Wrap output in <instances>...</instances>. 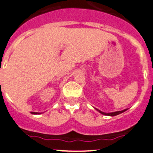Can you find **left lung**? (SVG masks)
<instances>
[{
	"mask_svg": "<svg viewBox=\"0 0 153 153\" xmlns=\"http://www.w3.org/2000/svg\"><path fill=\"white\" fill-rule=\"evenodd\" d=\"M97 110L98 111H99L100 113H101L102 114H104V115H108V116H115V115H117V114H121V113L124 112V111H126V110L128 109V108H126V109L123 110V111H114V112H110V113H105V112H102V111H100L99 109H97V108H96Z\"/></svg>",
	"mask_w": 153,
	"mask_h": 153,
	"instance_id": "1",
	"label": "left lung"
}]
</instances>
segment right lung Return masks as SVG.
<instances>
[{
	"instance_id": "add662e5",
	"label": "right lung",
	"mask_w": 153,
	"mask_h": 153,
	"mask_svg": "<svg viewBox=\"0 0 153 153\" xmlns=\"http://www.w3.org/2000/svg\"><path fill=\"white\" fill-rule=\"evenodd\" d=\"M32 114H40V113H39V112H31Z\"/></svg>"
}]
</instances>
